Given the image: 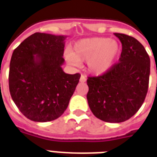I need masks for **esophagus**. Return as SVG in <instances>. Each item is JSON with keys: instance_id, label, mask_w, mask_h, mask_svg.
I'll return each mask as SVG.
<instances>
[{"instance_id": "esophagus-1", "label": "esophagus", "mask_w": 157, "mask_h": 157, "mask_svg": "<svg viewBox=\"0 0 157 157\" xmlns=\"http://www.w3.org/2000/svg\"><path fill=\"white\" fill-rule=\"evenodd\" d=\"M80 81H81V82H86V76H84V75H81V78H80Z\"/></svg>"}]
</instances>
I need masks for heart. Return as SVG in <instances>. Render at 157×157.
I'll list each match as a JSON object with an SVG mask.
<instances>
[{"label":"heart","mask_w":157,"mask_h":157,"mask_svg":"<svg viewBox=\"0 0 157 157\" xmlns=\"http://www.w3.org/2000/svg\"><path fill=\"white\" fill-rule=\"evenodd\" d=\"M119 43L107 37H93L77 40L71 52L67 51V61L73 66L87 61V69L94 75L107 72L120 54Z\"/></svg>","instance_id":"heart-1"}]
</instances>
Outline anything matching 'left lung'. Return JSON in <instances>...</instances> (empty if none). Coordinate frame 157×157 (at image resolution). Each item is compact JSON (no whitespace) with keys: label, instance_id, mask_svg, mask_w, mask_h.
<instances>
[{"label":"left lung","instance_id":"8db88e82","mask_svg":"<svg viewBox=\"0 0 157 157\" xmlns=\"http://www.w3.org/2000/svg\"><path fill=\"white\" fill-rule=\"evenodd\" d=\"M122 45L119 63L103 75L89 77L87 100L97 118L109 123L129 120L144 103L148 90L150 58L135 38L114 33Z\"/></svg>","mask_w":157,"mask_h":157}]
</instances>
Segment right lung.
<instances>
[{"instance_id": "right-lung-1", "label": "right lung", "mask_w": 157, "mask_h": 157, "mask_svg": "<svg viewBox=\"0 0 157 157\" xmlns=\"http://www.w3.org/2000/svg\"><path fill=\"white\" fill-rule=\"evenodd\" d=\"M67 36L36 33L13 50L9 88L19 111L31 121H51L63 114L79 82V73H65Z\"/></svg>"}]
</instances>
